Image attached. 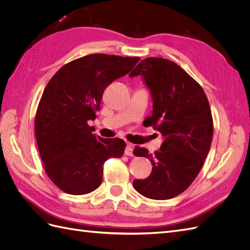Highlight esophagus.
<instances>
[{
	"label": "esophagus",
	"instance_id": "obj_1",
	"mask_svg": "<svg viewBox=\"0 0 250 250\" xmlns=\"http://www.w3.org/2000/svg\"><path fill=\"white\" fill-rule=\"evenodd\" d=\"M125 154L127 156H132L133 155V147L131 144H127V146L125 148Z\"/></svg>",
	"mask_w": 250,
	"mask_h": 250
}]
</instances>
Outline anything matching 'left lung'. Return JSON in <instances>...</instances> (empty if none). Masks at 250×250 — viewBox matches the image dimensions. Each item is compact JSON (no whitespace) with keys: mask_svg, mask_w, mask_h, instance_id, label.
Segmentation results:
<instances>
[{"mask_svg":"<svg viewBox=\"0 0 250 250\" xmlns=\"http://www.w3.org/2000/svg\"><path fill=\"white\" fill-rule=\"evenodd\" d=\"M142 79L153 102L151 116L144 121L164 137L160 150L149 154L137 146L135 156L147 157L152 171L145 179L133 180L140 194L165 200L186 191L197 177L213 138V118L202 87L171 60L149 57L129 75Z\"/></svg>","mask_w":250,"mask_h":250,"instance_id":"obj_1","label":"left lung"}]
</instances>
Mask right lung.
<instances>
[{
	"label": "right lung",
	"mask_w": 250,
	"mask_h": 250,
	"mask_svg": "<svg viewBox=\"0 0 250 250\" xmlns=\"http://www.w3.org/2000/svg\"><path fill=\"white\" fill-rule=\"evenodd\" d=\"M139 60L90 54L64 64L49 81L36 111L35 137L47 175L60 190L71 195L95 191L104 163L123 155V140L96 135L87 122L100 110L105 88Z\"/></svg>",
	"instance_id": "obj_1"
}]
</instances>
